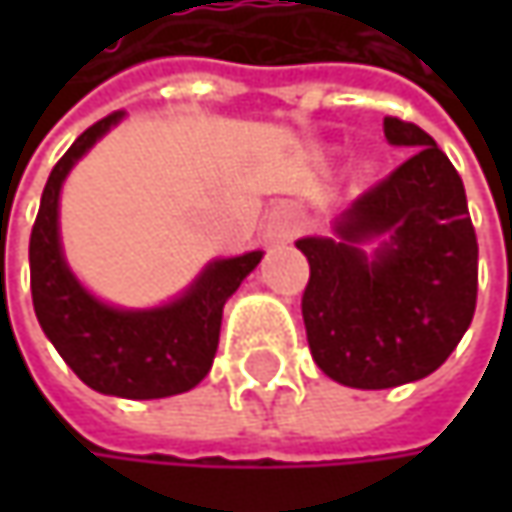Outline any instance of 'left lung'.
Listing matches in <instances>:
<instances>
[{
  "mask_svg": "<svg viewBox=\"0 0 512 512\" xmlns=\"http://www.w3.org/2000/svg\"><path fill=\"white\" fill-rule=\"evenodd\" d=\"M390 145L413 150L336 219L339 239H299L313 362L333 382L384 390L430 376L476 313L479 242L462 176L419 125L384 116ZM388 233L367 260L358 245Z\"/></svg>",
  "mask_w": 512,
  "mask_h": 512,
  "instance_id": "8db88e82",
  "label": "left lung"
}]
</instances>
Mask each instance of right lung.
<instances>
[{"label": "right lung", "mask_w": 512, "mask_h": 512, "mask_svg": "<svg viewBox=\"0 0 512 512\" xmlns=\"http://www.w3.org/2000/svg\"><path fill=\"white\" fill-rule=\"evenodd\" d=\"M119 119L122 110L90 125L50 170L30 230V296L45 336L88 387L122 399H165L207 376L222 307L262 253L213 262L182 299L156 310H116L93 299L62 259L59 190L73 162Z\"/></svg>", "instance_id": "obj_1"}]
</instances>
